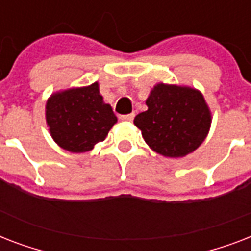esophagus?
I'll return each instance as SVG.
<instances>
[{
    "instance_id": "34e87169",
    "label": "esophagus",
    "mask_w": 251,
    "mask_h": 251,
    "mask_svg": "<svg viewBox=\"0 0 251 251\" xmlns=\"http://www.w3.org/2000/svg\"><path fill=\"white\" fill-rule=\"evenodd\" d=\"M134 117H135V113H134V112H131V113L129 114H122V116H120L121 120H126V121H133Z\"/></svg>"
}]
</instances>
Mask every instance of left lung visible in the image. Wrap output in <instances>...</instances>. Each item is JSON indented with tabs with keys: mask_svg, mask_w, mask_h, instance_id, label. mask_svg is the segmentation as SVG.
<instances>
[{
	"mask_svg": "<svg viewBox=\"0 0 251 251\" xmlns=\"http://www.w3.org/2000/svg\"><path fill=\"white\" fill-rule=\"evenodd\" d=\"M146 104L149 109L138 114L134 124L153 151L182 157L202 145L210 130L211 113L199 91L160 83Z\"/></svg>",
	"mask_w": 251,
	"mask_h": 251,
	"instance_id": "1",
	"label": "left lung"
}]
</instances>
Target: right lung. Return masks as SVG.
<instances>
[{
	"instance_id": "1",
	"label": "right lung",
	"mask_w": 251,
	"mask_h": 251,
	"mask_svg": "<svg viewBox=\"0 0 251 251\" xmlns=\"http://www.w3.org/2000/svg\"><path fill=\"white\" fill-rule=\"evenodd\" d=\"M47 122L53 139L70 152H86L108 135L117 117L102 101L99 84L58 92L47 102Z\"/></svg>"
}]
</instances>
